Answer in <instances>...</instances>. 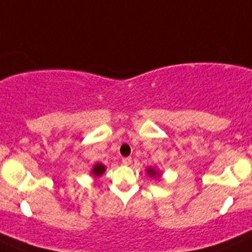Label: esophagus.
<instances>
[{
    "mask_svg": "<svg viewBox=\"0 0 252 252\" xmlns=\"http://www.w3.org/2000/svg\"><path fill=\"white\" fill-rule=\"evenodd\" d=\"M122 163L126 164V166H128V164L131 163V158L130 157H123V158H122Z\"/></svg>",
    "mask_w": 252,
    "mask_h": 252,
    "instance_id": "esophagus-1",
    "label": "esophagus"
}]
</instances>
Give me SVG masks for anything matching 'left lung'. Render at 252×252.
<instances>
[{
  "instance_id": "8db88e82",
  "label": "left lung",
  "mask_w": 252,
  "mask_h": 252,
  "mask_svg": "<svg viewBox=\"0 0 252 252\" xmlns=\"http://www.w3.org/2000/svg\"><path fill=\"white\" fill-rule=\"evenodd\" d=\"M147 174H149V175H151V177H158V172H157L156 171V169H154V168H147Z\"/></svg>"
}]
</instances>
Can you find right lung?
<instances>
[{"label":"right lung","instance_id":"obj_1","mask_svg":"<svg viewBox=\"0 0 252 252\" xmlns=\"http://www.w3.org/2000/svg\"><path fill=\"white\" fill-rule=\"evenodd\" d=\"M106 171V167L103 166L102 163H96L95 166L93 167V171H91V173H93L94 177H100V175L103 174V172Z\"/></svg>","mask_w":252,"mask_h":252}]
</instances>
